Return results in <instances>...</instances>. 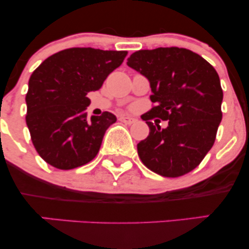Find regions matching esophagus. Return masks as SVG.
Segmentation results:
<instances>
[{"label": "esophagus", "mask_w": 249, "mask_h": 249, "mask_svg": "<svg viewBox=\"0 0 249 249\" xmlns=\"http://www.w3.org/2000/svg\"><path fill=\"white\" fill-rule=\"evenodd\" d=\"M119 121L125 123V124H133V123L137 122L136 118H132V117H127V116H122L121 118H119Z\"/></svg>", "instance_id": "obj_1"}]
</instances>
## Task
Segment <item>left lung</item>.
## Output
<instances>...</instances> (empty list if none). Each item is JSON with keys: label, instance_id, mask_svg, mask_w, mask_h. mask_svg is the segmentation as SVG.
<instances>
[{"label": "left lung", "instance_id": "1", "mask_svg": "<svg viewBox=\"0 0 249 249\" xmlns=\"http://www.w3.org/2000/svg\"><path fill=\"white\" fill-rule=\"evenodd\" d=\"M127 65L150 81L153 107L142 116L150 127L147 138L137 145L147 168L168 178L194 170L215 142L222 119L221 84L206 59L184 48L139 50ZM154 118L156 124L150 120ZM167 120L161 129L160 119Z\"/></svg>", "mask_w": 249, "mask_h": 249}]
</instances>
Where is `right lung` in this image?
<instances>
[{
    "label": "right lung",
    "mask_w": 249,
    "mask_h": 249,
    "mask_svg": "<svg viewBox=\"0 0 249 249\" xmlns=\"http://www.w3.org/2000/svg\"><path fill=\"white\" fill-rule=\"evenodd\" d=\"M127 51L70 48L42 62L29 79L25 102L31 142L44 161L72 170L92 160L105 131L117 118L110 112L88 118L90 91L102 88Z\"/></svg>",
    "instance_id": "add662e5"
}]
</instances>
